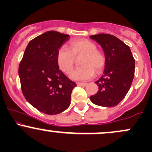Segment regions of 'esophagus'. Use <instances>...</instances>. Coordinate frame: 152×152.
<instances>
[{"label": "esophagus", "mask_w": 152, "mask_h": 152, "mask_svg": "<svg viewBox=\"0 0 152 152\" xmlns=\"http://www.w3.org/2000/svg\"><path fill=\"white\" fill-rule=\"evenodd\" d=\"M76 84L78 85V86H86V83H77Z\"/></svg>", "instance_id": "obj_1"}]
</instances>
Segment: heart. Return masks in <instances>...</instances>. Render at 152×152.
I'll return each instance as SVG.
<instances>
[{"label": "heart", "instance_id": "1", "mask_svg": "<svg viewBox=\"0 0 152 152\" xmlns=\"http://www.w3.org/2000/svg\"><path fill=\"white\" fill-rule=\"evenodd\" d=\"M83 55L81 60L83 65L71 72L70 78L74 81H85L101 73L106 64V57L103 52L97 49L95 43L85 38L74 39L69 42V49L61 46L57 51L56 60L59 69L66 74L74 69L76 57Z\"/></svg>", "mask_w": 152, "mask_h": 152}]
</instances>
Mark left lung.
I'll return each instance as SVG.
<instances>
[{
    "label": "left lung",
    "mask_w": 152,
    "mask_h": 152,
    "mask_svg": "<svg viewBox=\"0 0 152 152\" xmlns=\"http://www.w3.org/2000/svg\"><path fill=\"white\" fill-rule=\"evenodd\" d=\"M102 47L106 57L105 69L95 83L98 92L90 97L96 105L113 107L126 96L133 81L135 60L129 46L116 36L99 34L91 36Z\"/></svg>",
    "instance_id": "1"
}]
</instances>
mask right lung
<instances>
[{"label":"right lung","instance_id":"obj_1","mask_svg":"<svg viewBox=\"0 0 152 152\" xmlns=\"http://www.w3.org/2000/svg\"><path fill=\"white\" fill-rule=\"evenodd\" d=\"M69 35L50 31L31 40L18 69L21 90L27 102L44 114L61 113L70 106L76 83L59 69L58 48Z\"/></svg>","mask_w":152,"mask_h":152}]
</instances>
